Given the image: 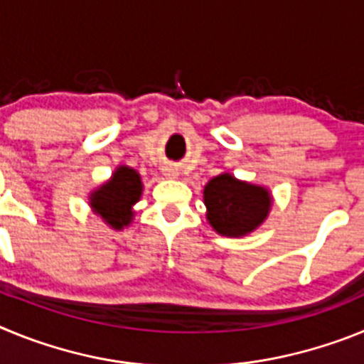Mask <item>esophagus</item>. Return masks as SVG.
I'll use <instances>...</instances> for the list:
<instances>
[{
	"label": "esophagus",
	"instance_id": "34e87169",
	"mask_svg": "<svg viewBox=\"0 0 364 364\" xmlns=\"http://www.w3.org/2000/svg\"><path fill=\"white\" fill-rule=\"evenodd\" d=\"M164 175H166L167 178H178V169H176V167H167Z\"/></svg>",
	"mask_w": 364,
	"mask_h": 364
}]
</instances>
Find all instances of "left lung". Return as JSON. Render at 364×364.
<instances>
[{"mask_svg":"<svg viewBox=\"0 0 364 364\" xmlns=\"http://www.w3.org/2000/svg\"><path fill=\"white\" fill-rule=\"evenodd\" d=\"M205 218L222 237H246L268 218L273 197L268 188L220 173L204 186Z\"/></svg>","mask_w":364,"mask_h":364,"instance_id":"8db88e82","label":"left lung"}]
</instances>
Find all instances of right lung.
Wrapping results in <instances>:
<instances>
[{"label": "right lung", "instance_id": "obj_1", "mask_svg": "<svg viewBox=\"0 0 364 364\" xmlns=\"http://www.w3.org/2000/svg\"><path fill=\"white\" fill-rule=\"evenodd\" d=\"M144 191L142 176L129 166H118L111 178L89 195L92 213L112 230H124L133 222L134 204L140 200Z\"/></svg>", "mask_w": 364, "mask_h": 364}]
</instances>
